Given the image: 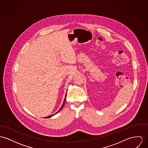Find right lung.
Returning <instances> with one entry per match:
<instances>
[{"label":"right lung","instance_id":"1","mask_svg":"<svg viewBox=\"0 0 148 148\" xmlns=\"http://www.w3.org/2000/svg\"><path fill=\"white\" fill-rule=\"evenodd\" d=\"M65 100H66V97H65V100H64V103H63V104H62V106L61 107V108L59 109V110L57 112V113H56V114H57V113H58L62 109V108H63V106H64V103H65ZM55 114H53V115H49V116H47V117H46V118H49V117H51V116H53V115H54Z\"/></svg>","mask_w":148,"mask_h":148}]
</instances>
